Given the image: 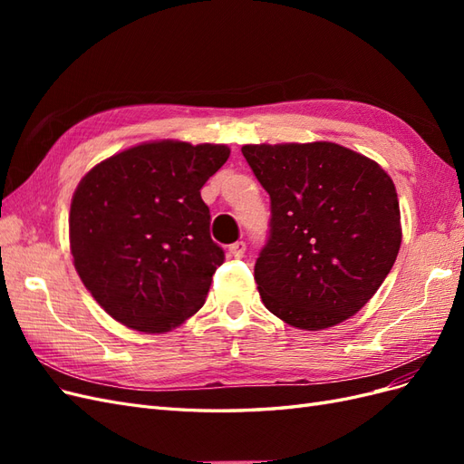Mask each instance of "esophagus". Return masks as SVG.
I'll list each match as a JSON object with an SVG mask.
<instances>
[{"mask_svg": "<svg viewBox=\"0 0 464 464\" xmlns=\"http://www.w3.org/2000/svg\"><path fill=\"white\" fill-rule=\"evenodd\" d=\"M244 254H246V244L244 242H236L228 247V256L234 257V259L244 257Z\"/></svg>", "mask_w": 464, "mask_h": 464, "instance_id": "obj_1", "label": "esophagus"}]
</instances>
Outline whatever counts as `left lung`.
<instances>
[{"instance_id": "8db88e82", "label": "left lung", "mask_w": 464, "mask_h": 464, "mask_svg": "<svg viewBox=\"0 0 464 464\" xmlns=\"http://www.w3.org/2000/svg\"><path fill=\"white\" fill-rule=\"evenodd\" d=\"M242 152L271 198V236L256 263L266 310L305 331L358 314L402 240L391 176L329 141L244 145Z\"/></svg>"}]
</instances>
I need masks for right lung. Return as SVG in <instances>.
<instances>
[{"instance_id": "add662e5", "label": "right lung", "mask_w": 464, "mask_h": 464, "mask_svg": "<svg viewBox=\"0 0 464 464\" xmlns=\"http://www.w3.org/2000/svg\"><path fill=\"white\" fill-rule=\"evenodd\" d=\"M227 145L147 141L82 176L69 210L75 271L102 310L141 333L198 314L224 251L210 240L201 188Z\"/></svg>"}]
</instances>
